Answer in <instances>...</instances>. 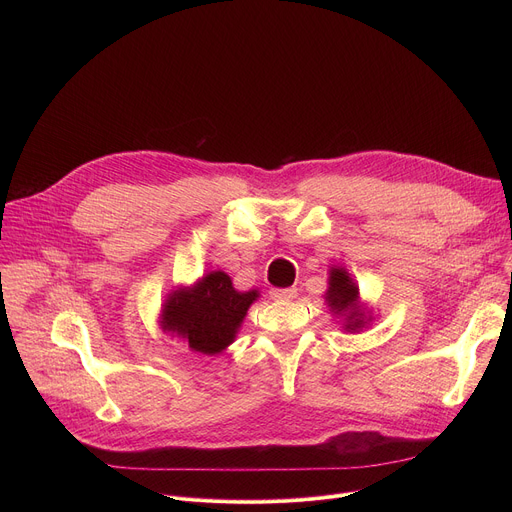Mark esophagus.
<instances>
[{
  "label": "esophagus",
  "mask_w": 512,
  "mask_h": 512,
  "mask_svg": "<svg viewBox=\"0 0 512 512\" xmlns=\"http://www.w3.org/2000/svg\"><path fill=\"white\" fill-rule=\"evenodd\" d=\"M298 296L296 287H283V289H271L273 300H294Z\"/></svg>",
  "instance_id": "34e87169"
}]
</instances>
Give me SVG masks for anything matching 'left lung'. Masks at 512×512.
<instances>
[{
    "label": "left lung",
    "instance_id": "obj_1",
    "mask_svg": "<svg viewBox=\"0 0 512 512\" xmlns=\"http://www.w3.org/2000/svg\"><path fill=\"white\" fill-rule=\"evenodd\" d=\"M324 300L330 312L342 320L344 332H360L373 320V312L360 302V291L356 281L340 265H332L328 269V289L324 294Z\"/></svg>",
    "mask_w": 512,
    "mask_h": 512
}]
</instances>
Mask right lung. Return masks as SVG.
I'll use <instances>...</instances> for the list:
<instances>
[{"label":"right lung","instance_id":"1","mask_svg":"<svg viewBox=\"0 0 512 512\" xmlns=\"http://www.w3.org/2000/svg\"><path fill=\"white\" fill-rule=\"evenodd\" d=\"M259 289L239 291L225 271H210L192 285H176L160 310V328L192 352L221 354L237 338Z\"/></svg>","mask_w":512,"mask_h":512}]
</instances>
